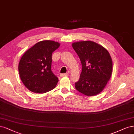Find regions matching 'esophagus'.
Masks as SVG:
<instances>
[{
	"label": "esophagus",
	"mask_w": 134,
	"mask_h": 134,
	"mask_svg": "<svg viewBox=\"0 0 134 134\" xmlns=\"http://www.w3.org/2000/svg\"><path fill=\"white\" fill-rule=\"evenodd\" d=\"M68 76V73H62V74L61 75V77H64V76Z\"/></svg>",
	"instance_id": "obj_1"
}]
</instances>
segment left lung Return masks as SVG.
Returning a JSON list of instances; mask_svg holds the SVG:
<instances>
[{
	"label": "left lung",
	"instance_id": "1",
	"mask_svg": "<svg viewBox=\"0 0 134 134\" xmlns=\"http://www.w3.org/2000/svg\"><path fill=\"white\" fill-rule=\"evenodd\" d=\"M72 46L82 64L80 79L75 83L76 89L88 96L100 93L113 72V61L109 52L90 41L75 42Z\"/></svg>",
	"mask_w": 134,
	"mask_h": 134
}]
</instances>
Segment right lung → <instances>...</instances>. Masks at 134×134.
Wrapping results in <instances>:
<instances>
[{"label": "right lung", "mask_w": 134, "mask_h": 134, "mask_svg": "<svg viewBox=\"0 0 134 134\" xmlns=\"http://www.w3.org/2000/svg\"><path fill=\"white\" fill-rule=\"evenodd\" d=\"M59 46L57 42L42 41L28 49L21 57L18 66L19 76L29 91L43 93L55 88L58 78L51 70L52 54Z\"/></svg>", "instance_id": "obj_1"}]
</instances>
